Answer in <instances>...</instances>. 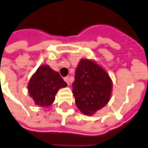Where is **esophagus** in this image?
Masks as SVG:
<instances>
[{
	"label": "esophagus",
	"mask_w": 148,
	"mask_h": 148,
	"mask_svg": "<svg viewBox=\"0 0 148 148\" xmlns=\"http://www.w3.org/2000/svg\"><path fill=\"white\" fill-rule=\"evenodd\" d=\"M64 79H65V81L67 82L68 85H70V83H71V82H72V78H70V77H66Z\"/></svg>",
	"instance_id": "34e87169"
}]
</instances>
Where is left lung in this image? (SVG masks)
I'll use <instances>...</instances> for the list:
<instances>
[{"label":"left lung","mask_w":148,"mask_h":148,"mask_svg":"<svg viewBox=\"0 0 148 148\" xmlns=\"http://www.w3.org/2000/svg\"><path fill=\"white\" fill-rule=\"evenodd\" d=\"M75 103L81 112L94 115L108 103L112 82L108 73L95 61L81 59L72 84Z\"/></svg>","instance_id":"left-lung-1"}]
</instances>
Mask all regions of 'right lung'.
Wrapping results in <instances>:
<instances>
[{"instance_id":"add662e5","label":"right lung","mask_w":148,"mask_h":148,"mask_svg":"<svg viewBox=\"0 0 148 148\" xmlns=\"http://www.w3.org/2000/svg\"><path fill=\"white\" fill-rule=\"evenodd\" d=\"M67 86L57 71L48 65L40 66L28 82V92L36 104L42 108L50 106L59 89Z\"/></svg>"}]
</instances>
